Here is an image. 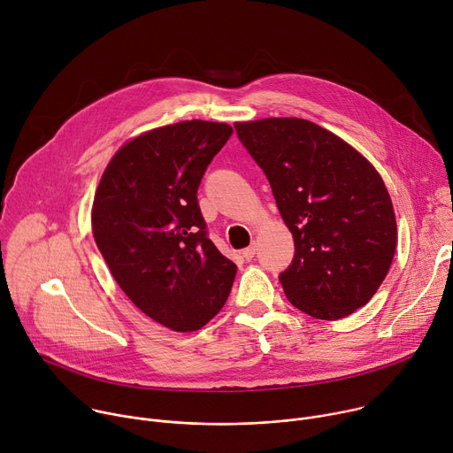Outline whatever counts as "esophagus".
I'll return each instance as SVG.
<instances>
[{
  "label": "esophagus",
  "instance_id": "esophagus-1",
  "mask_svg": "<svg viewBox=\"0 0 453 453\" xmlns=\"http://www.w3.org/2000/svg\"><path fill=\"white\" fill-rule=\"evenodd\" d=\"M256 250H257V249H256V243H250L249 247H245V249L242 250V256L245 257V260H252V257L256 256Z\"/></svg>",
  "mask_w": 453,
  "mask_h": 453
}]
</instances>
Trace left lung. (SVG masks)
Instances as JSON below:
<instances>
[{"instance_id":"1","label":"left lung","mask_w":453,"mask_h":453,"mask_svg":"<svg viewBox=\"0 0 453 453\" xmlns=\"http://www.w3.org/2000/svg\"><path fill=\"white\" fill-rule=\"evenodd\" d=\"M294 236L280 274L287 299L325 320L369 303L396 250V219L380 173L351 145L301 118L234 123Z\"/></svg>"}]
</instances>
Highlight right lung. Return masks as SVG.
Wrapping results in <instances>:
<instances>
[{
  "mask_svg": "<svg viewBox=\"0 0 453 453\" xmlns=\"http://www.w3.org/2000/svg\"><path fill=\"white\" fill-rule=\"evenodd\" d=\"M233 134L191 119L123 145L98 184L93 234L104 260L143 313L173 332H196L226 304L236 265L215 247L197 189Z\"/></svg>",
  "mask_w": 453,
  "mask_h": 453,
  "instance_id": "right-lung-1",
  "label": "right lung"
}]
</instances>
